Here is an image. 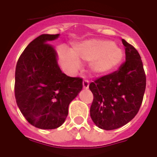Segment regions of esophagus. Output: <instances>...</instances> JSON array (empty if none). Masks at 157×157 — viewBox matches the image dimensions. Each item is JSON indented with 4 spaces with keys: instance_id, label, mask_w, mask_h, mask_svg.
I'll list each match as a JSON object with an SVG mask.
<instances>
[{
    "instance_id": "1",
    "label": "esophagus",
    "mask_w": 157,
    "mask_h": 157,
    "mask_svg": "<svg viewBox=\"0 0 157 157\" xmlns=\"http://www.w3.org/2000/svg\"><path fill=\"white\" fill-rule=\"evenodd\" d=\"M89 80H84V81H83V88L87 89H89Z\"/></svg>"
}]
</instances>
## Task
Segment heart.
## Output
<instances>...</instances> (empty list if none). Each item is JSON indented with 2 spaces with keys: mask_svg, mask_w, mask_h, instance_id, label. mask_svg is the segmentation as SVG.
I'll return each instance as SVG.
<instances>
[{
  "mask_svg": "<svg viewBox=\"0 0 157 157\" xmlns=\"http://www.w3.org/2000/svg\"><path fill=\"white\" fill-rule=\"evenodd\" d=\"M58 54L61 64L70 70H77L80 63L90 62L91 71L96 75L104 74L118 67L124 57L123 51L114 42L95 39L74 44L71 51L59 48Z\"/></svg>",
  "mask_w": 157,
  "mask_h": 157,
  "instance_id": "obj_1",
  "label": "heart"
}]
</instances>
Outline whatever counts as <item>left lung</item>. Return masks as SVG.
<instances>
[{
    "instance_id": "1",
    "label": "left lung",
    "mask_w": 157,
    "mask_h": 157,
    "mask_svg": "<svg viewBox=\"0 0 157 157\" xmlns=\"http://www.w3.org/2000/svg\"><path fill=\"white\" fill-rule=\"evenodd\" d=\"M125 62L119 69L90 83L93 94L90 116L96 125L117 129L133 119L139 112L146 87V75L139 52L122 39Z\"/></svg>"
}]
</instances>
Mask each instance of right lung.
<instances>
[{"mask_svg":"<svg viewBox=\"0 0 157 157\" xmlns=\"http://www.w3.org/2000/svg\"><path fill=\"white\" fill-rule=\"evenodd\" d=\"M59 34H42L24 50L17 63L15 98L20 111L32 125L54 129L64 122L68 105L83 88V79L61 72L58 55L48 42Z\"/></svg>","mask_w":157,"mask_h":157,"instance_id":"right-lung-1","label":"right lung"}]
</instances>
